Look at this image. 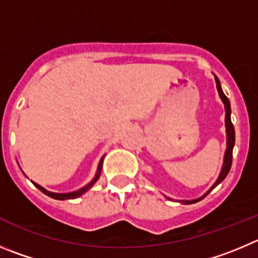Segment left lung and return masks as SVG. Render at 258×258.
Wrapping results in <instances>:
<instances>
[{
  "mask_svg": "<svg viewBox=\"0 0 258 258\" xmlns=\"http://www.w3.org/2000/svg\"><path fill=\"white\" fill-rule=\"evenodd\" d=\"M215 81H216V89H218V91H219V96H220V99L223 100L224 108H225V127H227V150H225V155H224L223 168H221V172H220V174H219V177H218V179H216L215 183L213 184V187H211V188L209 189V191L206 192L204 196L200 197V199H196V200H182V201H180L182 204H186V205H189V204H195V202H197V201H200V200L204 199L206 195L210 194V192L213 191V189L215 188V187L218 186L219 183H221V182L225 179V177H227L228 173H229L230 167H232L233 148H234V144H235V131H234V127H233L232 119H230V113H232V109H230L229 99H228L227 96H225V94L223 93V89H221L220 81H219V79L216 78V76H215Z\"/></svg>",
  "mask_w": 258,
  "mask_h": 258,
  "instance_id": "1",
  "label": "left lung"
}]
</instances>
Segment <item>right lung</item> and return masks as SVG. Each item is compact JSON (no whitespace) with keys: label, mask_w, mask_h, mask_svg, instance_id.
I'll list each match as a JSON object with an SVG mask.
<instances>
[{"label":"right lung","mask_w":258,"mask_h":258,"mask_svg":"<svg viewBox=\"0 0 258 258\" xmlns=\"http://www.w3.org/2000/svg\"><path fill=\"white\" fill-rule=\"evenodd\" d=\"M103 159H104V156H103V158L100 159L99 165H98V170H96V174H95V177L93 178V180H91L90 183L86 184L85 187H83V188L78 189V191L69 192V194H56V192H49V191H47V189L43 188L42 186H39V184L35 183V182H33V183H34V186L37 187V188H39L40 191L43 192V194L47 195V196H49V197H52V199H54V200H72V199H78V197H80L81 195L85 194V192L88 191V189H90L91 187H93V184L95 183L96 180H98V178H99V175H100V172H102Z\"/></svg>","instance_id":"add662e5"}]
</instances>
